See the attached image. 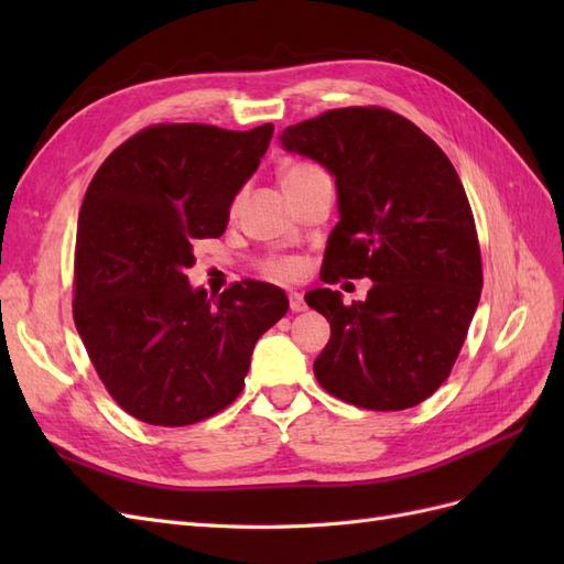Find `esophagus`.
Listing matches in <instances>:
<instances>
[{
	"label": "esophagus",
	"mask_w": 564,
	"mask_h": 564,
	"mask_svg": "<svg viewBox=\"0 0 564 564\" xmlns=\"http://www.w3.org/2000/svg\"><path fill=\"white\" fill-rule=\"evenodd\" d=\"M289 311H292V313L305 311V301L299 292H289Z\"/></svg>",
	"instance_id": "esophagus-1"
}]
</instances>
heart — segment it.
Listing matches in <instances>:
<instances>
[{"mask_svg": "<svg viewBox=\"0 0 564 564\" xmlns=\"http://www.w3.org/2000/svg\"><path fill=\"white\" fill-rule=\"evenodd\" d=\"M319 174H324V169L317 166V164H313V162H305V160L284 162V164L280 166V172H278L280 183H282L286 195L296 193L301 185H305L311 178H315V176H319ZM261 270H263V275L270 278V280L289 282V280L299 278L301 263H299L296 259H292V256H270V259L263 261Z\"/></svg>", "mask_w": 564, "mask_h": 564, "instance_id": "1", "label": "heart"}]
</instances>
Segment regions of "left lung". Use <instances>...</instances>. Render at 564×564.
<instances>
[{
  "label": "left lung",
  "instance_id": "8db88e82",
  "mask_svg": "<svg viewBox=\"0 0 564 564\" xmlns=\"http://www.w3.org/2000/svg\"><path fill=\"white\" fill-rule=\"evenodd\" d=\"M336 176L340 220L319 278L373 280L365 303L313 289L329 344L315 379L371 412H400L449 379L482 292L475 218L454 164L406 117L379 106L327 110L280 135Z\"/></svg>",
  "mask_w": 564,
  "mask_h": 564
}]
</instances>
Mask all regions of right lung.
I'll return each mask as SVG.
<instances>
[{
    "mask_svg": "<svg viewBox=\"0 0 564 564\" xmlns=\"http://www.w3.org/2000/svg\"><path fill=\"white\" fill-rule=\"evenodd\" d=\"M272 124H152L115 148L84 195L73 278L75 327L110 398L150 425L218 414L245 388L251 352L289 301L242 280L218 299L187 284L193 245L220 237Z\"/></svg>",
    "mask_w": 564,
    "mask_h": 564,
    "instance_id": "add662e5",
    "label": "right lung"
}]
</instances>
